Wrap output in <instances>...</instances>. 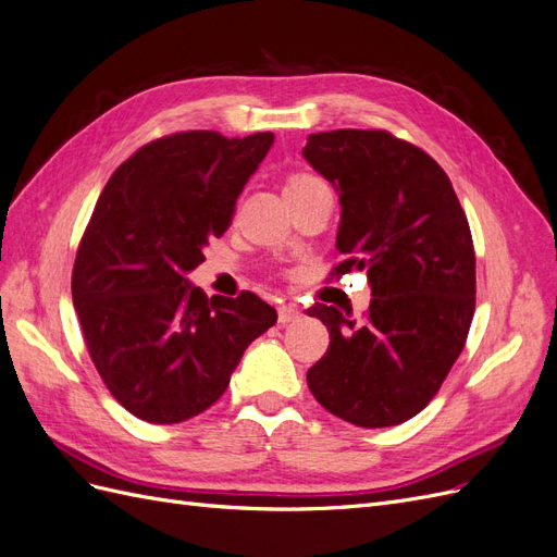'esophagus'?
<instances>
[{
  "instance_id": "34e87169",
  "label": "esophagus",
  "mask_w": 557,
  "mask_h": 557,
  "mask_svg": "<svg viewBox=\"0 0 557 557\" xmlns=\"http://www.w3.org/2000/svg\"><path fill=\"white\" fill-rule=\"evenodd\" d=\"M301 318V311L297 309V305H281L278 307V323L288 325V323H295V320Z\"/></svg>"
}]
</instances>
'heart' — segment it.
I'll list each match as a JSON object with an SVG mask.
<instances>
[{
    "instance_id": "1",
    "label": "heart",
    "mask_w": 557,
    "mask_h": 557,
    "mask_svg": "<svg viewBox=\"0 0 557 557\" xmlns=\"http://www.w3.org/2000/svg\"><path fill=\"white\" fill-rule=\"evenodd\" d=\"M309 181H315V178L309 176V174H299V176H293V178L288 181V185H301V183H309ZM288 185H285V188H288Z\"/></svg>"
}]
</instances>
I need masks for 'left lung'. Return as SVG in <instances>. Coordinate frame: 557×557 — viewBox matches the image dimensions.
Wrapping results in <instances>:
<instances>
[{
  "label": "left lung",
  "mask_w": 557,
  "mask_h": 557,
  "mask_svg": "<svg viewBox=\"0 0 557 557\" xmlns=\"http://www.w3.org/2000/svg\"><path fill=\"white\" fill-rule=\"evenodd\" d=\"M305 158L342 201L332 276L364 269L372 301L360 320L309 309L330 346L309 372L313 397L358 428L423 411L465 348L476 307V256L446 172L385 129L311 134Z\"/></svg>",
  "instance_id": "1"
}]
</instances>
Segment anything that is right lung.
I'll return each mask as SVG.
<instances>
[{
    "label": "right lung",
    "mask_w": 557,
    "mask_h": 557,
    "mask_svg": "<svg viewBox=\"0 0 557 557\" xmlns=\"http://www.w3.org/2000/svg\"><path fill=\"white\" fill-rule=\"evenodd\" d=\"M272 132L190 129L141 146L109 178L83 232L72 297L97 374L146 423L174 425L227 391L244 350L276 323L256 293L207 297L185 274L232 225Z\"/></svg>",
    "instance_id": "add662e5"
}]
</instances>
